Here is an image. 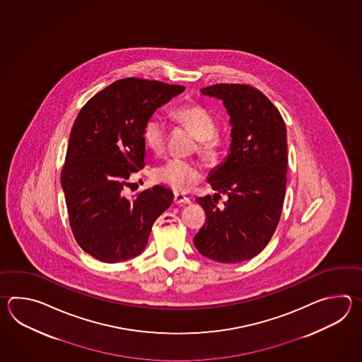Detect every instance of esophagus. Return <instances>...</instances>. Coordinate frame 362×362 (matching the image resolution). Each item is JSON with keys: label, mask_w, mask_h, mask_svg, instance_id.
<instances>
[{"label": "esophagus", "mask_w": 362, "mask_h": 362, "mask_svg": "<svg viewBox=\"0 0 362 362\" xmlns=\"http://www.w3.org/2000/svg\"><path fill=\"white\" fill-rule=\"evenodd\" d=\"M175 204H190L192 200L189 199L187 197H185L184 194H175V198H173Z\"/></svg>", "instance_id": "obj_1"}]
</instances>
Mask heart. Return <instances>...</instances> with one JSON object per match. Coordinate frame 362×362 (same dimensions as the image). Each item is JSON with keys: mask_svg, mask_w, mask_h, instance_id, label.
<instances>
[{"mask_svg": "<svg viewBox=\"0 0 362 362\" xmlns=\"http://www.w3.org/2000/svg\"><path fill=\"white\" fill-rule=\"evenodd\" d=\"M178 122L189 127L198 139V154L207 162L217 159L221 148V139L217 134L215 117L207 108L200 105H186L175 111ZM168 136V124L160 115L150 116L142 129V137L154 153H162L165 148ZM159 182L170 186L176 192H186L192 185L199 182L202 172L194 163L181 158H172L163 163L154 172Z\"/></svg>", "mask_w": 362, "mask_h": 362, "instance_id": "obj_1", "label": "heart"}]
</instances>
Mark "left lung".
I'll return each instance as SVG.
<instances>
[{"label": "left lung", "mask_w": 362, "mask_h": 362, "mask_svg": "<svg viewBox=\"0 0 362 362\" xmlns=\"http://www.w3.org/2000/svg\"><path fill=\"white\" fill-rule=\"evenodd\" d=\"M200 92L223 100L230 115L231 144L207 180L215 197L197 198L206 223L194 245L215 262H245L262 252L281 218L288 163L286 124L276 106L250 85L215 84ZM220 193L228 197L221 209L216 207Z\"/></svg>", "instance_id": "8db88e82"}]
</instances>
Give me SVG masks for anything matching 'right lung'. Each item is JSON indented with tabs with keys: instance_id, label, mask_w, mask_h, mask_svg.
Wrapping results in <instances>:
<instances>
[{
	"instance_id": "add662e5",
	"label": "right lung",
	"mask_w": 362,
	"mask_h": 362,
	"mask_svg": "<svg viewBox=\"0 0 362 362\" xmlns=\"http://www.w3.org/2000/svg\"><path fill=\"white\" fill-rule=\"evenodd\" d=\"M182 85L127 77L97 93L80 110L69 134L62 189L78 246L103 262L129 260L144 251L155 220L173 192L155 185L128 198L129 176L145 167L142 129L155 110Z\"/></svg>"
}]
</instances>
